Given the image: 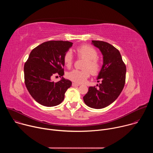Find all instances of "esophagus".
I'll use <instances>...</instances> for the list:
<instances>
[{"mask_svg":"<svg viewBox=\"0 0 153 153\" xmlns=\"http://www.w3.org/2000/svg\"><path fill=\"white\" fill-rule=\"evenodd\" d=\"M79 85H80L79 83H72V86H78Z\"/></svg>","mask_w":153,"mask_h":153,"instance_id":"obj_1","label":"esophagus"}]
</instances>
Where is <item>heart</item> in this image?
<instances>
[{
  "label": "heart",
  "instance_id": "heart-1",
  "mask_svg": "<svg viewBox=\"0 0 153 153\" xmlns=\"http://www.w3.org/2000/svg\"><path fill=\"white\" fill-rule=\"evenodd\" d=\"M76 53L79 57L86 60L83 66L85 70H73L68 72L67 76L70 80L75 83H82L89 77L90 75V71L93 74H96L99 72L100 68V62L97 57V51L90 45H83L79 47L76 49ZM63 62L67 67L70 68L71 67L73 62V56L70 50L65 53Z\"/></svg>",
  "mask_w": 153,
  "mask_h": 153
}]
</instances>
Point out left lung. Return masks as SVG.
I'll return each instance as SVG.
<instances>
[{"mask_svg":"<svg viewBox=\"0 0 153 153\" xmlns=\"http://www.w3.org/2000/svg\"><path fill=\"white\" fill-rule=\"evenodd\" d=\"M103 55V65L97 79L99 85L89 87L83 96L85 103L90 108L101 109L114 102L121 93L125 83L126 66L119 50L107 42L92 40Z\"/></svg>","mask_w":153,"mask_h":153,"instance_id":"1","label":"left lung"}]
</instances>
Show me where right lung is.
<instances>
[{"label":"right lung","instance_id":"right-lung-1","mask_svg":"<svg viewBox=\"0 0 153 153\" xmlns=\"http://www.w3.org/2000/svg\"><path fill=\"white\" fill-rule=\"evenodd\" d=\"M73 43L51 40L43 42L30 54L24 65V78L27 88L33 98L45 106L59 105L72 82L62 77L57 82L51 81L55 74L63 76V56Z\"/></svg>","mask_w":153,"mask_h":153}]
</instances>
